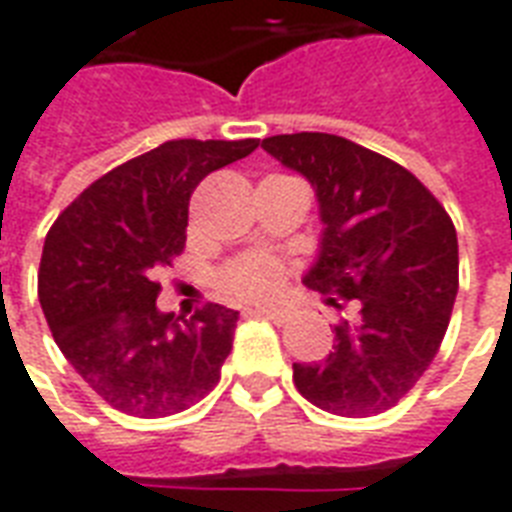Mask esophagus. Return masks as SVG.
Returning <instances> with one entry per match:
<instances>
[{
    "label": "esophagus",
    "instance_id": "34e87169",
    "mask_svg": "<svg viewBox=\"0 0 512 512\" xmlns=\"http://www.w3.org/2000/svg\"><path fill=\"white\" fill-rule=\"evenodd\" d=\"M251 315H264V318H270V321H275V324H283L288 318L286 310H280V307H253V310H248Z\"/></svg>",
    "mask_w": 512,
    "mask_h": 512
}]
</instances>
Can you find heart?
I'll list each match as a JSON object with an SVG mask.
<instances>
[{"label":"heart","instance_id":"obj_1","mask_svg":"<svg viewBox=\"0 0 512 512\" xmlns=\"http://www.w3.org/2000/svg\"><path fill=\"white\" fill-rule=\"evenodd\" d=\"M283 275L286 272L278 259H272L267 253H248L221 272V283L234 297L248 299V302H267L280 294Z\"/></svg>","mask_w":512,"mask_h":512}]
</instances>
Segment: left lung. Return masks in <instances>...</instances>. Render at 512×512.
Returning a JSON list of instances; mask_svg holds the SVG:
<instances>
[{"instance_id": "obj_1", "label": "left lung", "mask_w": 512, "mask_h": 512, "mask_svg": "<svg viewBox=\"0 0 512 512\" xmlns=\"http://www.w3.org/2000/svg\"><path fill=\"white\" fill-rule=\"evenodd\" d=\"M313 186L321 242L305 283L356 313L334 326L324 361L294 364L299 394L326 413H383L416 386L440 351L459 291L451 215L397 161L324 132L261 142Z\"/></svg>"}]
</instances>
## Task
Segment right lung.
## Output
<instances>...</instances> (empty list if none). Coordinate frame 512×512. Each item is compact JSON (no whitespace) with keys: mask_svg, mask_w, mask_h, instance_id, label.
<instances>
[{"mask_svg":"<svg viewBox=\"0 0 512 512\" xmlns=\"http://www.w3.org/2000/svg\"><path fill=\"white\" fill-rule=\"evenodd\" d=\"M259 140H169L94 180L45 237L42 313L53 340L107 405L175 416L221 380L240 313L205 305L178 324L156 307V272L183 253L188 199Z\"/></svg>","mask_w":512,"mask_h":512,"instance_id":"1","label":"right lung"}]
</instances>
